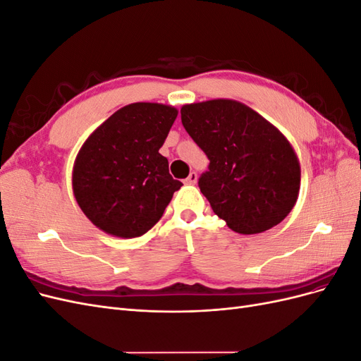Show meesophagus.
<instances>
[{
	"mask_svg": "<svg viewBox=\"0 0 361 361\" xmlns=\"http://www.w3.org/2000/svg\"><path fill=\"white\" fill-rule=\"evenodd\" d=\"M183 182L187 183V185H194L195 182H197V173H195V171H191V173H190V176H188L187 179H185Z\"/></svg>",
	"mask_w": 361,
	"mask_h": 361,
	"instance_id": "esophagus-1",
	"label": "esophagus"
}]
</instances>
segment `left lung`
Wrapping results in <instances>:
<instances>
[{"label": "left lung", "instance_id": "left-lung-1", "mask_svg": "<svg viewBox=\"0 0 361 361\" xmlns=\"http://www.w3.org/2000/svg\"><path fill=\"white\" fill-rule=\"evenodd\" d=\"M180 118L209 159L200 191L228 228L255 235L285 220L298 199L301 170L274 125L232 99L183 105Z\"/></svg>", "mask_w": 361, "mask_h": 361}]
</instances>
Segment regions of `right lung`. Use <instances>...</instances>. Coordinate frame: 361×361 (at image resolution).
Masks as SVG:
<instances>
[{
  "label": "right lung",
  "mask_w": 361,
  "mask_h": 361,
  "mask_svg": "<svg viewBox=\"0 0 361 361\" xmlns=\"http://www.w3.org/2000/svg\"><path fill=\"white\" fill-rule=\"evenodd\" d=\"M176 117L178 110L170 105L129 104L94 129L80 149L72 173L73 195L105 233L145 235L182 187L159 154Z\"/></svg>",
  "instance_id": "right-lung-1"
}]
</instances>
